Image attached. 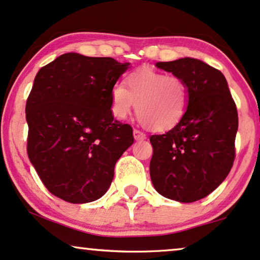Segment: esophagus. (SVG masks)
I'll list each match as a JSON object with an SVG mask.
<instances>
[{
  "instance_id": "34e87169",
  "label": "esophagus",
  "mask_w": 260,
  "mask_h": 260,
  "mask_svg": "<svg viewBox=\"0 0 260 260\" xmlns=\"http://www.w3.org/2000/svg\"><path fill=\"white\" fill-rule=\"evenodd\" d=\"M133 136H134V139L136 140H144L146 139V134L144 132H141L139 129H134L133 131Z\"/></svg>"
}]
</instances>
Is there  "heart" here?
<instances>
[{
  "label": "heart",
  "instance_id": "b5f03b06",
  "mask_svg": "<svg viewBox=\"0 0 260 260\" xmlns=\"http://www.w3.org/2000/svg\"><path fill=\"white\" fill-rule=\"evenodd\" d=\"M189 96V86L183 78L141 68L128 75L124 86H114L110 109L114 117L123 120L137 106V117L145 128L165 132L181 122Z\"/></svg>",
  "mask_w": 260,
  "mask_h": 260
}]
</instances>
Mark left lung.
Here are the masks:
<instances>
[{
  "mask_svg": "<svg viewBox=\"0 0 260 260\" xmlns=\"http://www.w3.org/2000/svg\"><path fill=\"white\" fill-rule=\"evenodd\" d=\"M155 67L184 79L190 96L181 122L150 138L152 183L166 199L195 202L214 191L233 166L237 106L224 76L203 61L182 58Z\"/></svg>",
  "mask_w": 260,
  "mask_h": 260,
  "instance_id": "1",
  "label": "left lung"
}]
</instances>
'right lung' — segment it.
<instances>
[{"label": "right lung", "instance_id": "1", "mask_svg": "<svg viewBox=\"0 0 260 260\" xmlns=\"http://www.w3.org/2000/svg\"><path fill=\"white\" fill-rule=\"evenodd\" d=\"M128 65L65 53L37 74L26 103L27 153L52 195L88 203L108 190L115 162L134 141L132 127L110 109Z\"/></svg>", "mask_w": 260, "mask_h": 260}]
</instances>
